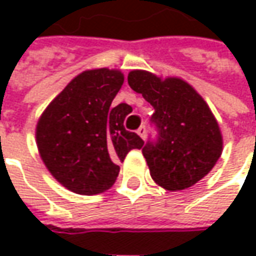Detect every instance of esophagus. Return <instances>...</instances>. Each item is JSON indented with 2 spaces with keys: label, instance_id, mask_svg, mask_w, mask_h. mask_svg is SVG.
<instances>
[{
  "label": "esophagus",
  "instance_id": "obj_1",
  "mask_svg": "<svg viewBox=\"0 0 256 256\" xmlns=\"http://www.w3.org/2000/svg\"><path fill=\"white\" fill-rule=\"evenodd\" d=\"M136 134L142 138V140H145V135H146V128H145V125H141L140 128H138V131H136Z\"/></svg>",
  "mask_w": 256,
  "mask_h": 256
}]
</instances>
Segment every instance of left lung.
<instances>
[{
	"mask_svg": "<svg viewBox=\"0 0 256 256\" xmlns=\"http://www.w3.org/2000/svg\"><path fill=\"white\" fill-rule=\"evenodd\" d=\"M128 84L155 110L151 121L158 130L156 142L142 148L150 174L168 191L186 190L215 166L222 154L218 121L192 85L176 76L134 70Z\"/></svg>",
	"mask_w": 256,
	"mask_h": 256,
	"instance_id": "1",
	"label": "left lung"
}]
</instances>
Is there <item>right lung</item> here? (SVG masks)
<instances>
[{"mask_svg": "<svg viewBox=\"0 0 256 256\" xmlns=\"http://www.w3.org/2000/svg\"><path fill=\"white\" fill-rule=\"evenodd\" d=\"M124 84L120 70L96 68L76 75L40 116L38 152L56 181L80 195L110 190L131 150L144 141L124 128L132 108L111 102Z\"/></svg>", "mask_w": 256, "mask_h": 256, "instance_id": "1", "label": "right lung"}]
</instances>
